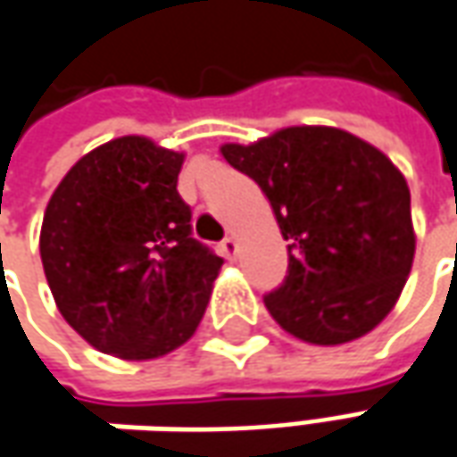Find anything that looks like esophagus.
Instances as JSON below:
<instances>
[{
  "mask_svg": "<svg viewBox=\"0 0 457 457\" xmlns=\"http://www.w3.org/2000/svg\"><path fill=\"white\" fill-rule=\"evenodd\" d=\"M220 253L228 260H235L237 258V243H235L232 237H225V240L220 243Z\"/></svg>",
  "mask_w": 457,
  "mask_h": 457,
  "instance_id": "1",
  "label": "esophagus"
}]
</instances>
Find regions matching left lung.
Returning a JSON list of instances; mask_svg holds the SVG:
<instances>
[{
    "label": "left lung",
    "instance_id": "1",
    "mask_svg": "<svg viewBox=\"0 0 457 457\" xmlns=\"http://www.w3.org/2000/svg\"><path fill=\"white\" fill-rule=\"evenodd\" d=\"M229 166L268 197L288 240V273L262 295L311 344L364 337L392 311L415 258L410 189L371 144L328 126H293L240 146Z\"/></svg>",
    "mask_w": 457,
    "mask_h": 457
}]
</instances>
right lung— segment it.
Returning <instances> with one entry per match:
<instances>
[{
  "label": "right lung",
  "mask_w": 457,
  "mask_h": 457,
  "mask_svg": "<svg viewBox=\"0 0 457 457\" xmlns=\"http://www.w3.org/2000/svg\"><path fill=\"white\" fill-rule=\"evenodd\" d=\"M181 162L144 136H123L72 166L45 210L50 291L103 354L162 356L204 316L225 260L192 235V210L177 192Z\"/></svg>",
  "instance_id": "add662e5"
}]
</instances>
